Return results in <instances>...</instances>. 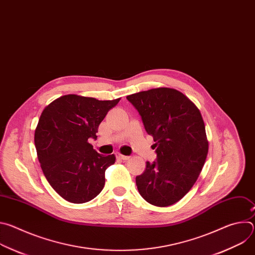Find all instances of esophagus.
<instances>
[{
    "label": "esophagus",
    "instance_id": "obj_1",
    "mask_svg": "<svg viewBox=\"0 0 255 255\" xmlns=\"http://www.w3.org/2000/svg\"><path fill=\"white\" fill-rule=\"evenodd\" d=\"M116 157L119 158V159H122V160H127V159H129V156L123 155V154H121L120 152H116Z\"/></svg>",
    "mask_w": 255,
    "mask_h": 255
}]
</instances>
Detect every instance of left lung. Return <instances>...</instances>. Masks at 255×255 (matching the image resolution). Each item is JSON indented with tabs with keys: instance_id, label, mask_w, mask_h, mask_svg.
<instances>
[{
	"instance_id": "left-lung-1",
	"label": "left lung",
	"mask_w": 255,
	"mask_h": 255,
	"mask_svg": "<svg viewBox=\"0 0 255 255\" xmlns=\"http://www.w3.org/2000/svg\"><path fill=\"white\" fill-rule=\"evenodd\" d=\"M127 100L155 142L156 159L147 161L136 176L137 189L151 205H173L192 189L208 154L202 115L189 98L173 89H152Z\"/></svg>"
}]
</instances>
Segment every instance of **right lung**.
<instances>
[{"mask_svg":"<svg viewBox=\"0 0 255 255\" xmlns=\"http://www.w3.org/2000/svg\"><path fill=\"white\" fill-rule=\"evenodd\" d=\"M77 95L50 103L35 130V147L42 171L64 200L83 204L96 198L105 186V171L115 155L98 153L90 139H97L99 125L119 103Z\"/></svg>","mask_w":255,"mask_h":255,"instance_id":"add662e5","label":"right lung"}]
</instances>
